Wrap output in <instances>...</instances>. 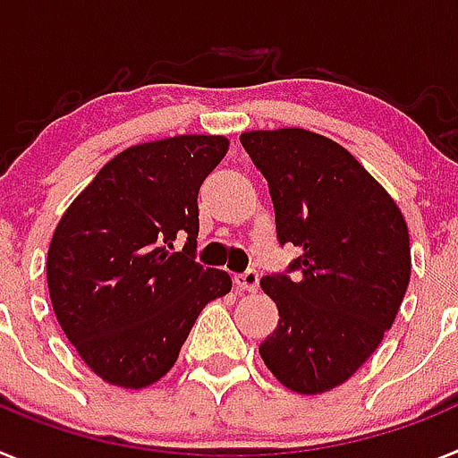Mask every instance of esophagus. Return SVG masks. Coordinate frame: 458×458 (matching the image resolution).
Here are the masks:
<instances>
[{"label":"esophagus","instance_id":"34e87169","mask_svg":"<svg viewBox=\"0 0 458 458\" xmlns=\"http://www.w3.org/2000/svg\"><path fill=\"white\" fill-rule=\"evenodd\" d=\"M233 283H236V287L241 289V292H257V289H259V273H257L255 268H248V271L238 273V276L233 277Z\"/></svg>","mask_w":458,"mask_h":458}]
</instances>
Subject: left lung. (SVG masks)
I'll use <instances>...</instances> for the list:
<instances>
[{
	"mask_svg": "<svg viewBox=\"0 0 458 458\" xmlns=\"http://www.w3.org/2000/svg\"><path fill=\"white\" fill-rule=\"evenodd\" d=\"M241 143L268 182L277 241L301 250L287 273L261 277L280 322L259 354L292 392H329L392 329L410 283L408 225L385 187L327 136L287 127L245 131Z\"/></svg>",
	"mask_w": 458,
	"mask_h": 458,
	"instance_id": "1",
	"label": "left lung"
}]
</instances>
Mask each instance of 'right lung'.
<instances>
[{
  "label": "right lung",
  "mask_w": 458,
  "mask_h": 458,
  "mask_svg": "<svg viewBox=\"0 0 458 458\" xmlns=\"http://www.w3.org/2000/svg\"><path fill=\"white\" fill-rule=\"evenodd\" d=\"M226 150L225 136L203 134L131 146L62 215L48 248L53 310L108 385L143 389L164 377L203 306L232 292L229 273L194 259L199 187Z\"/></svg>",
  "instance_id": "right-lung-1"
}]
</instances>
